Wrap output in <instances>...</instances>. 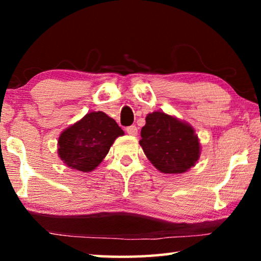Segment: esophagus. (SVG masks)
<instances>
[{
  "instance_id": "obj_1",
  "label": "esophagus",
  "mask_w": 261,
  "mask_h": 261,
  "mask_svg": "<svg viewBox=\"0 0 261 261\" xmlns=\"http://www.w3.org/2000/svg\"><path fill=\"white\" fill-rule=\"evenodd\" d=\"M126 132L127 135L130 136H137V134H138V129H137L136 125H131L126 127Z\"/></svg>"
}]
</instances>
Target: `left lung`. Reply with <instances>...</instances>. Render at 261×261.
Returning a JSON list of instances; mask_svg holds the SVG:
<instances>
[{"label": "left lung", "mask_w": 261, "mask_h": 261, "mask_svg": "<svg viewBox=\"0 0 261 261\" xmlns=\"http://www.w3.org/2000/svg\"><path fill=\"white\" fill-rule=\"evenodd\" d=\"M139 141L152 165L165 174H183L196 165L200 144L193 127L163 112L146 116Z\"/></svg>", "instance_id": "1"}]
</instances>
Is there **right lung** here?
<instances>
[{"instance_id": "right-lung-1", "label": "right lung", "mask_w": 261, "mask_h": 261, "mask_svg": "<svg viewBox=\"0 0 261 261\" xmlns=\"http://www.w3.org/2000/svg\"><path fill=\"white\" fill-rule=\"evenodd\" d=\"M124 135L116 122L102 112L86 114L59 137V156L65 165L84 173L94 170L117 137Z\"/></svg>"}]
</instances>
